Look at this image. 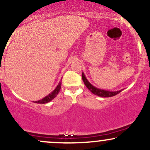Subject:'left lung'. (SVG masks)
<instances>
[{"instance_id":"8db88e82","label":"left lung","mask_w":150,"mask_h":150,"mask_svg":"<svg viewBox=\"0 0 150 150\" xmlns=\"http://www.w3.org/2000/svg\"><path fill=\"white\" fill-rule=\"evenodd\" d=\"M82 77L83 82H84V84H85L86 87L88 88V89H89L91 93H93V94L98 96H100V97L114 96L118 94L119 93H120L122 90H122H120V91H107V90L98 89V88H96L94 86H93L92 84L88 81L87 79H86V77H85V75H84V73H82Z\"/></svg>"}]
</instances>
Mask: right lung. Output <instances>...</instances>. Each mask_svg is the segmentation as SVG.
<instances>
[{
	"label": "right lung",
	"instance_id": "1",
	"mask_svg": "<svg viewBox=\"0 0 150 150\" xmlns=\"http://www.w3.org/2000/svg\"><path fill=\"white\" fill-rule=\"evenodd\" d=\"M61 82L60 81L58 85L57 86V87L55 88V89L52 91V93H50V94H48L47 96H46L45 98H43L41 100H37V101H35L34 103H40V104H45V103H47L50 101H51L52 99H54L57 96L58 93H59V91H60L61 89Z\"/></svg>",
	"mask_w": 150,
	"mask_h": 150
}]
</instances>
